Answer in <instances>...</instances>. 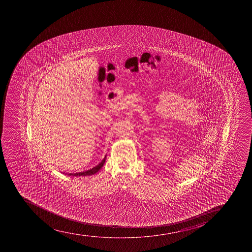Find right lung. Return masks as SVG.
<instances>
[{
    "mask_svg": "<svg viewBox=\"0 0 252 252\" xmlns=\"http://www.w3.org/2000/svg\"><path fill=\"white\" fill-rule=\"evenodd\" d=\"M106 158H107L105 156L104 158L102 160V162H100L99 164H97L96 167H93L91 169L85 171V172H76V173H70V174L68 175H69V176H72V177H85V176H91V175L95 174V173L98 172V171L101 169V167L103 166Z\"/></svg>",
    "mask_w": 252,
    "mask_h": 252,
    "instance_id": "obj_1",
    "label": "right lung"
}]
</instances>
